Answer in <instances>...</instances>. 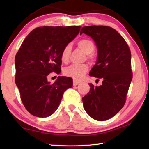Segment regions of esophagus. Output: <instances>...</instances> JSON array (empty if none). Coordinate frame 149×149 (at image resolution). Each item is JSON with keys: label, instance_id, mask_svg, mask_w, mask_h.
Returning a JSON list of instances; mask_svg holds the SVG:
<instances>
[{"label": "esophagus", "instance_id": "34e87169", "mask_svg": "<svg viewBox=\"0 0 149 149\" xmlns=\"http://www.w3.org/2000/svg\"><path fill=\"white\" fill-rule=\"evenodd\" d=\"M80 83V81H78V80H76V79H74L73 80V85H78Z\"/></svg>", "mask_w": 149, "mask_h": 149}]
</instances>
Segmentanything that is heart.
Returning <instances> with one entry per match:
<instances>
[{
  "mask_svg": "<svg viewBox=\"0 0 149 149\" xmlns=\"http://www.w3.org/2000/svg\"><path fill=\"white\" fill-rule=\"evenodd\" d=\"M77 46L79 47L85 54H88L89 58H92V53L95 50V44L89 39H81L77 42ZM72 47L70 45H67L63 49L61 53V60L62 62H66L68 61ZM88 70L89 66L87 64H73L67 67L64 70L65 75L72 77L75 79H81L85 75Z\"/></svg>",
  "mask_w": 149,
  "mask_h": 149,
  "instance_id": "1",
  "label": "heart"
}]
</instances>
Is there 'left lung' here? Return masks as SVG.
Listing matches in <instances>:
<instances>
[{"instance_id": "8db88e82", "label": "left lung", "mask_w": 149, "mask_h": 149, "mask_svg": "<svg viewBox=\"0 0 149 149\" xmlns=\"http://www.w3.org/2000/svg\"><path fill=\"white\" fill-rule=\"evenodd\" d=\"M83 33L91 37L98 50L89 75L103 79L100 86L89 84V92L82 99L84 107L94 120H107L125 104L133 76L131 51L122 35L110 27L85 26L80 35Z\"/></svg>"}]
</instances>
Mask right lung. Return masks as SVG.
Returning <instances> with one entry per match:
<instances>
[{
  "instance_id": "1",
  "label": "right lung",
  "mask_w": 149,
  "mask_h": 149,
  "mask_svg": "<svg viewBox=\"0 0 149 149\" xmlns=\"http://www.w3.org/2000/svg\"><path fill=\"white\" fill-rule=\"evenodd\" d=\"M81 27H40L29 33L15 58V81L25 108L35 116L46 118L58 108L72 78L58 76L53 84L49 74L61 72V53L74 39Z\"/></svg>"
}]
</instances>
